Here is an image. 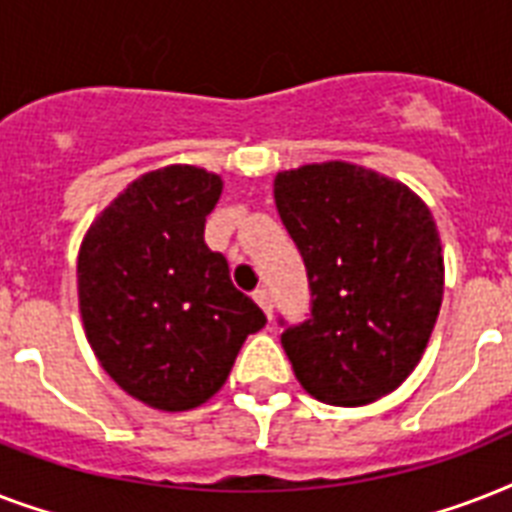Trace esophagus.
<instances>
[{
	"label": "esophagus",
	"mask_w": 512,
	"mask_h": 512,
	"mask_svg": "<svg viewBox=\"0 0 512 512\" xmlns=\"http://www.w3.org/2000/svg\"><path fill=\"white\" fill-rule=\"evenodd\" d=\"M255 300H257V305H260V308H263V311H265V316L271 319V316H273L271 292H268V289H265V287H257L255 289Z\"/></svg>",
	"instance_id": "esophagus-1"
}]
</instances>
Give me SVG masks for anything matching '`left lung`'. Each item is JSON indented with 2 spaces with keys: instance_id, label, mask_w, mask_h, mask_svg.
Segmentation results:
<instances>
[{
  "instance_id": "1",
  "label": "left lung",
  "mask_w": 512,
  "mask_h": 512,
  "mask_svg": "<svg viewBox=\"0 0 512 512\" xmlns=\"http://www.w3.org/2000/svg\"><path fill=\"white\" fill-rule=\"evenodd\" d=\"M273 196L311 289L308 319H279L297 380L324 404L377 401L412 374L436 327L444 257L430 209L345 162L279 172Z\"/></svg>"
}]
</instances>
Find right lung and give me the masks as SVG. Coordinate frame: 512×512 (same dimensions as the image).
Masks as SVG:
<instances>
[{
	"instance_id": "right-lung-1",
	"label": "right lung",
	"mask_w": 512,
	"mask_h": 512,
	"mask_svg": "<svg viewBox=\"0 0 512 512\" xmlns=\"http://www.w3.org/2000/svg\"><path fill=\"white\" fill-rule=\"evenodd\" d=\"M223 180L188 164L138 177L90 225L79 249L87 340L114 382L143 404L185 412L223 388L260 305L233 287L204 241Z\"/></svg>"
}]
</instances>
